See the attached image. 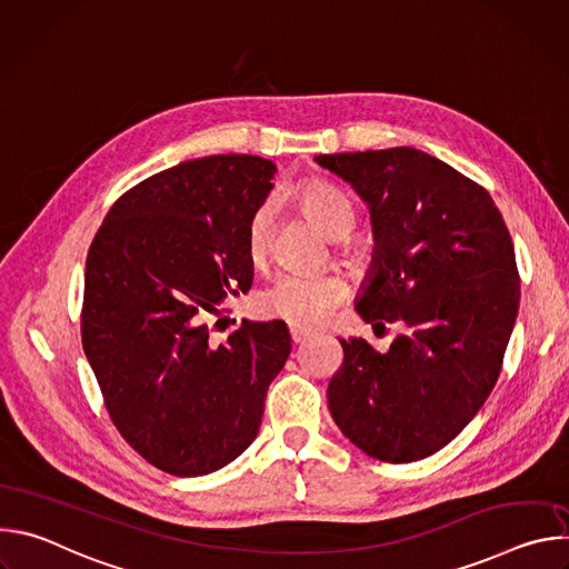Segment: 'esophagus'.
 Listing matches in <instances>:
<instances>
[{
    "label": "esophagus",
    "mask_w": 569,
    "mask_h": 569,
    "mask_svg": "<svg viewBox=\"0 0 569 569\" xmlns=\"http://www.w3.org/2000/svg\"><path fill=\"white\" fill-rule=\"evenodd\" d=\"M312 333L308 329H299V327H290V340L292 345H303Z\"/></svg>",
    "instance_id": "obj_1"
}]
</instances>
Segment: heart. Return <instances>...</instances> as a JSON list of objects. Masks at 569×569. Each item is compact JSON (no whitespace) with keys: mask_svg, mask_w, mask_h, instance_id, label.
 I'll use <instances>...</instances> for the list:
<instances>
[{"mask_svg":"<svg viewBox=\"0 0 569 569\" xmlns=\"http://www.w3.org/2000/svg\"><path fill=\"white\" fill-rule=\"evenodd\" d=\"M306 211L331 238H347L358 224L356 202L336 184L310 180L299 189ZM277 202L263 200L250 216L246 229V250L254 263H261L272 246ZM347 257H358L347 250ZM347 299V283L336 274L283 272L257 295V308L266 317L283 319L292 327H315L327 319Z\"/></svg>","mask_w":569,"mask_h":569,"instance_id":"heart-1","label":"heart"}]
</instances>
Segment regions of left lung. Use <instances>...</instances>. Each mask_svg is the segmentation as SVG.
Instances as JSON below:
<instances>
[{"instance_id": "left-lung-1", "label": "left lung", "mask_w": 569, "mask_h": 569, "mask_svg": "<svg viewBox=\"0 0 569 569\" xmlns=\"http://www.w3.org/2000/svg\"><path fill=\"white\" fill-rule=\"evenodd\" d=\"M367 202L373 263L356 310L398 321L387 353L340 340L329 408L369 457L410 463L450 443L502 371L520 306L513 240L483 187L410 148L315 157Z\"/></svg>"}]
</instances>
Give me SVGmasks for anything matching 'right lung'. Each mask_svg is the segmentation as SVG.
Masks as SVG:
<instances>
[{
    "mask_svg": "<svg viewBox=\"0 0 569 569\" xmlns=\"http://www.w3.org/2000/svg\"><path fill=\"white\" fill-rule=\"evenodd\" d=\"M274 173L254 154L182 161L126 191L92 240L83 349L112 423L164 472L207 475L246 450L290 356L279 319L211 338L220 301L252 286L246 229Z\"/></svg>",
    "mask_w": 569,
    "mask_h": 569,
    "instance_id": "right-lung-1",
    "label": "right lung"
}]
</instances>
